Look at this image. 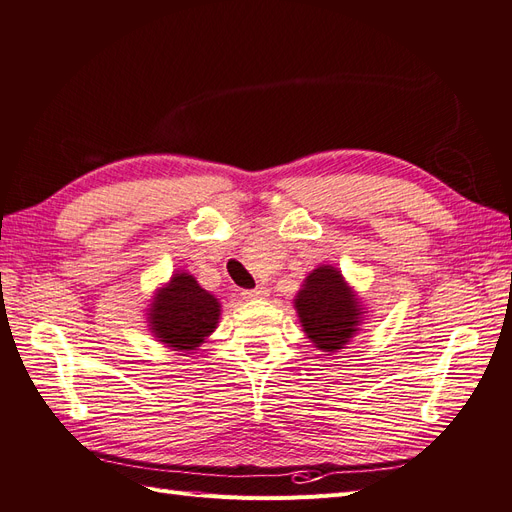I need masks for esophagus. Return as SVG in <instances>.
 Segmentation results:
<instances>
[{"label":"esophagus","mask_w":512,"mask_h":512,"mask_svg":"<svg viewBox=\"0 0 512 512\" xmlns=\"http://www.w3.org/2000/svg\"><path fill=\"white\" fill-rule=\"evenodd\" d=\"M242 296H244L246 300L264 298V296H266V290H264V287H255V290H244V292H242Z\"/></svg>","instance_id":"obj_1"}]
</instances>
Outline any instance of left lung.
Here are the masks:
<instances>
[{"label": "left lung", "instance_id": "obj_1", "mask_svg": "<svg viewBox=\"0 0 512 512\" xmlns=\"http://www.w3.org/2000/svg\"><path fill=\"white\" fill-rule=\"evenodd\" d=\"M303 331L322 352L342 350L359 331L363 307L342 272L333 266L313 270L294 298Z\"/></svg>", "mask_w": 512, "mask_h": 512}]
</instances>
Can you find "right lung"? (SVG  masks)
Wrapping results in <instances>:
<instances>
[{"instance_id":"1","label":"right lung","mask_w":512,"mask_h":512,"mask_svg":"<svg viewBox=\"0 0 512 512\" xmlns=\"http://www.w3.org/2000/svg\"><path fill=\"white\" fill-rule=\"evenodd\" d=\"M147 316L157 342L173 350L190 352L214 333L220 303L196 283L192 274L175 272L168 285L157 290Z\"/></svg>"}]
</instances>
